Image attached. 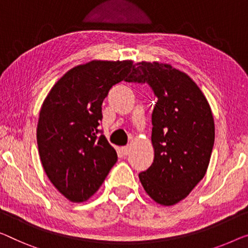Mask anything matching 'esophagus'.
Here are the masks:
<instances>
[{"mask_svg": "<svg viewBox=\"0 0 248 248\" xmlns=\"http://www.w3.org/2000/svg\"><path fill=\"white\" fill-rule=\"evenodd\" d=\"M121 151H123V154L124 155V156H128V155L130 154V147H129V146L123 147V148H121Z\"/></svg>", "mask_w": 248, "mask_h": 248, "instance_id": "34e87169", "label": "esophagus"}]
</instances>
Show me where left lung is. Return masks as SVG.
<instances>
[{"instance_id":"8db88e82","label":"left lung","mask_w":248,"mask_h":248,"mask_svg":"<svg viewBox=\"0 0 248 248\" xmlns=\"http://www.w3.org/2000/svg\"><path fill=\"white\" fill-rule=\"evenodd\" d=\"M125 81L147 82L158 98L151 114L154 162L139 179L157 204L172 206L208 168L215 140L212 109L195 81L170 64L139 62Z\"/></svg>"}]
</instances>
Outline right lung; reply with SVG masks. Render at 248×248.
Segmentation results:
<instances>
[{
  "label": "right lung",
  "instance_id": "obj_1",
  "mask_svg": "<svg viewBox=\"0 0 248 248\" xmlns=\"http://www.w3.org/2000/svg\"><path fill=\"white\" fill-rule=\"evenodd\" d=\"M135 70L131 60H92L64 73L40 109L36 141L44 171L72 202L97 191L117 161V151L98 135L102 102Z\"/></svg>",
  "mask_w": 248,
  "mask_h": 248
}]
</instances>
